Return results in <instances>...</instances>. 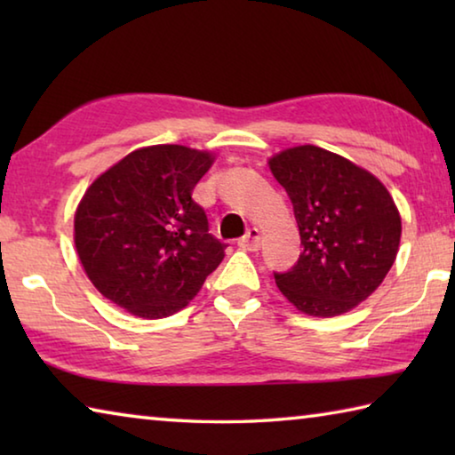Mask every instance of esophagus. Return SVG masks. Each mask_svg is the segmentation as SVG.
Segmentation results:
<instances>
[{
  "instance_id": "obj_1",
  "label": "esophagus",
  "mask_w": 455,
  "mask_h": 455,
  "mask_svg": "<svg viewBox=\"0 0 455 455\" xmlns=\"http://www.w3.org/2000/svg\"><path fill=\"white\" fill-rule=\"evenodd\" d=\"M260 243H263V238H260V230L255 227L249 228V233L238 241V244H241L244 251H259Z\"/></svg>"
}]
</instances>
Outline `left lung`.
I'll return each instance as SVG.
<instances>
[{
    "label": "left lung",
    "mask_w": 455,
    "mask_h": 455,
    "mask_svg": "<svg viewBox=\"0 0 455 455\" xmlns=\"http://www.w3.org/2000/svg\"><path fill=\"white\" fill-rule=\"evenodd\" d=\"M287 190L303 251L275 283L297 311L335 317L365 301L395 263L402 217L383 182L313 144L268 158Z\"/></svg>",
    "instance_id": "1"
}]
</instances>
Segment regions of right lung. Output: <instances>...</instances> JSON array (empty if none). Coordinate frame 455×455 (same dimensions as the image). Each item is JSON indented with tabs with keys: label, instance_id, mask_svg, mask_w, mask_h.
<instances>
[{
	"label": "right lung",
	"instance_id": "add662e5",
	"mask_svg": "<svg viewBox=\"0 0 455 455\" xmlns=\"http://www.w3.org/2000/svg\"><path fill=\"white\" fill-rule=\"evenodd\" d=\"M212 152L154 144L130 152L84 192L74 243L92 284L142 319L184 309L225 259L192 200Z\"/></svg>",
	"mask_w": 455,
	"mask_h": 455
}]
</instances>
